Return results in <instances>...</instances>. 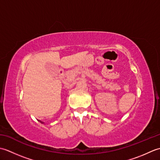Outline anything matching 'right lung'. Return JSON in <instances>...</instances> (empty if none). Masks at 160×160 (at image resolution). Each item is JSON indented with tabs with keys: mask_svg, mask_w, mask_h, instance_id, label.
Masks as SVG:
<instances>
[{
	"mask_svg": "<svg viewBox=\"0 0 160 160\" xmlns=\"http://www.w3.org/2000/svg\"><path fill=\"white\" fill-rule=\"evenodd\" d=\"M40 122H41L42 124H44V122H41V121H40Z\"/></svg>",
	"mask_w": 160,
	"mask_h": 160,
	"instance_id": "1",
	"label": "right lung"
}]
</instances>
